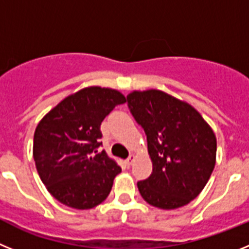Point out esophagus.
Returning <instances> with one entry per match:
<instances>
[{
  "label": "esophagus",
  "mask_w": 249,
  "mask_h": 249,
  "mask_svg": "<svg viewBox=\"0 0 249 249\" xmlns=\"http://www.w3.org/2000/svg\"><path fill=\"white\" fill-rule=\"evenodd\" d=\"M133 160H135V156H133V155L129 156V157L126 160V164H127V166H131V164L133 163Z\"/></svg>",
  "instance_id": "obj_1"
}]
</instances>
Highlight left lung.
<instances>
[{
    "label": "left lung",
    "instance_id": "8db88e82",
    "mask_svg": "<svg viewBox=\"0 0 249 249\" xmlns=\"http://www.w3.org/2000/svg\"><path fill=\"white\" fill-rule=\"evenodd\" d=\"M128 109L143 128L153 169L137 182L142 198L162 210L186 206L201 193L215 164L212 128L188 103L162 91L132 92Z\"/></svg>",
    "mask_w": 249,
    "mask_h": 249
}]
</instances>
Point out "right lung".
<instances>
[{
  "label": "right lung",
  "mask_w": 249,
  "mask_h": 249,
  "mask_svg": "<svg viewBox=\"0 0 249 249\" xmlns=\"http://www.w3.org/2000/svg\"><path fill=\"white\" fill-rule=\"evenodd\" d=\"M124 102L116 89L89 87L65 98L38 123L34 158L43 184L57 201L89 210L107 198L121 167L98 151L101 123Z\"/></svg>",
  "instance_id": "add662e5"
}]
</instances>
